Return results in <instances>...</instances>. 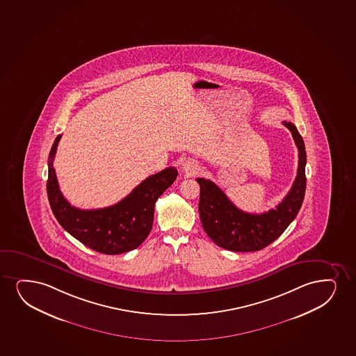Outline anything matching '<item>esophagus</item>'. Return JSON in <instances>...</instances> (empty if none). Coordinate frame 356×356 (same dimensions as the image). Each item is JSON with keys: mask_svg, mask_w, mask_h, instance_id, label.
I'll list each match as a JSON object with an SVG mask.
<instances>
[{"mask_svg": "<svg viewBox=\"0 0 356 356\" xmlns=\"http://www.w3.org/2000/svg\"><path fill=\"white\" fill-rule=\"evenodd\" d=\"M197 162L188 160V161H185L184 163H183V171L189 173V175H194L195 172L197 171Z\"/></svg>", "mask_w": 356, "mask_h": 356, "instance_id": "obj_1", "label": "esophagus"}]
</instances>
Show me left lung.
I'll use <instances>...</instances> for the list:
<instances>
[{"label":"left lung","mask_w":356,"mask_h":356,"mask_svg":"<svg viewBox=\"0 0 356 356\" xmlns=\"http://www.w3.org/2000/svg\"><path fill=\"white\" fill-rule=\"evenodd\" d=\"M288 127L298 149V168L293 188L283 201L268 212L252 214L241 211L212 180L197 178L198 212L203 229L219 247L231 252H257L283 234L301 208L306 193V148L293 122Z\"/></svg>","instance_id":"8db88e82"}]
</instances>
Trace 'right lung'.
<instances>
[{"mask_svg":"<svg viewBox=\"0 0 356 356\" xmlns=\"http://www.w3.org/2000/svg\"><path fill=\"white\" fill-rule=\"evenodd\" d=\"M61 135L55 138L48 158L47 193L50 208L60 225L95 252L117 255L130 252L148 237L154 220L155 202L173 184L178 172L175 167L148 177L120 202L99 209L71 206L60 191L53 161Z\"/></svg>","mask_w":356,"mask_h":356,"instance_id":"right-lung-1","label":"right lung"}]
</instances>
